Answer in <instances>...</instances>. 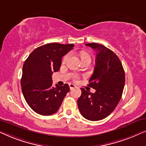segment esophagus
Listing matches in <instances>:
<instances>
[{"instance_id": "34e87169", "label": "esophagus", "mask_w": 146, "mask_h": 146, "mask_svg": "<svg viewBox=\"0 0 146 146\" xmlns=\"http://www.w3.org/2000/svg\"><path fill=\"white\" fill-rule=\"evenodd\" d=\"M76 86L75 85H73V84H69V88H70V89H73Z\"/></svg>"}]
</instances>
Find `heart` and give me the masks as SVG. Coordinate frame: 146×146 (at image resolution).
Masks as SVG:
<instances>
[{"label": "heart", "mask_w": 146, "mask_h": 146, "mask_svg": "<svg viewBox=\"0 0 146 146\" xmlns=\"http://www.w3.org/2000/svg\"><path fill=\"white\" fill-rule=\"evenodd\" d=\"M80 56H81V58L82 60H84V59H91L90 55L88 54L87 53L84 52L80 53ZM69 57H70V53H68V54L65 55L63 58V62H64V63L66 62V61L69 59Z\"/></svg>", "instance_id": "b5f03b06"}]
</instances>
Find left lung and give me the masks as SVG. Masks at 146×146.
Returning <instances> with one entry per match:
<instances>
[{
    "instance_id": "1",
    "label": "left lung",
    "mask_w": 146,
    "mask_h": 146,
    "mask_svg": "<svg viewBox=\"0 0 146 146\" xmlns=\"http://www.w3.org/2000/svg\"><path fill=\"white\" fill-rule=\"evenodd\" d=\"M86 46L97 53L94 72L89 84L96 91L92 93L81 88L77 104L84 118L98 121L110 115L118 105L124 87L125 73L118 57L110 49L96 43Z\"/></svg>"
}]
</instances>
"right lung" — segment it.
<instances>
[{"instance_id": "right-lung-1", "label": "right lung", "mask_w": 146, "mask_h": 146, "mask_svg": "<svg viewBox=\"0 0 146 146\" xmlns=\"http://www.w3.org/2000/svg\"><path fill=\"white\" fill-rule=\"evenodd\" d=\"M75 46L73 44H48L38 47L24 61L21 87L26 102L36 113L50 116L56 112L65 96L70 91L69 85L52 86V74L59 70L61 58Z\"/></svg>"}]
</instances>
